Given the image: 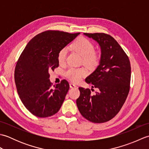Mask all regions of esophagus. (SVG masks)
Segmentation results:
<instances>
[{
    "label": "esophagus",
    "instance_id": "obj_1",
    "mask_svg": "<svg viewBox=\"0 0 149 149\" xmlns=\"http://www.w3.org/2000/svg\"><path fill=\"white\" fill-rule=\"evenodd\" d=\"M70 87L71 88H76V85H75L74 83H70Z\"/></svg>",
    "mask_w": 149,
    "mask_h": 149
}]
</instances>
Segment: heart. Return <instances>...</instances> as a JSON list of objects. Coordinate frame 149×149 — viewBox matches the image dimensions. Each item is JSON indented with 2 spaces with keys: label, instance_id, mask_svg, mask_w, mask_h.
Wrapping results in <instances>:
<instances>
[{
  "label": "heart",
  "instance_id": "obj_1",
  "mask_svg": "<svg viewBox=\"0 0 149 149\" xmlns=\"http://www.w3.org/2000/svg\"><path fill=\"white\" fill-rule=\"evenodd\" d=\"M72 49L83 57V63L84 65L90 69L95 68L100 61V56L95 51L93 43L85 38H79L72 44ZM67 48L63 47L59 50L58 55V60L60 65L64 64L67 55ZM87 70L84 68H69L65 72V75L68 79L77 83L83 77L86 76Z\"/></svg>",
  "mask_w": 149,
  "mask_h": 149
}]
</instances>
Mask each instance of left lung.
<instances>
[{"label":"left lung","instance_id":"obj_1","mask_svg":"<svg viewBox=\"0 0 149 149\" xmlns=\"http://www.w3.org/2000/svg\"><path fill=\"white\" fill-rule=\"evenodd\" d=\"M84 34L97 42L101 49L99 65L85 80L98 91L93 95L89 88L79 87L80 96L76 104L85 118L93 123H104L118 114L127 99L130 90L131 63L124 50L111 36L105 33Z\"/></svg>","mask_w":149,"mask_h":149}]
</instances>
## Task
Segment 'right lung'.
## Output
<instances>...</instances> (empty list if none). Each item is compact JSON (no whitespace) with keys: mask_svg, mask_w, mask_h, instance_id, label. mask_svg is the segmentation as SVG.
Masks as SVG:
<instances>
[{"mask_svg":"<svg viewBox=\"0 0 149 149\" xmlns=\"http://www.w3.org/2000/svg\"><path fill=\"white\" fill-rule=\"evenodd\" d=\"M79 33L46 31L30 40L19 57L15 70V81L19 97L26 109L40 118L58 112L70 85L63 79L54 85L49 72L59 66L58 52Z\"/></svg>","mask_w":149,"mask_h":149,"instance_id":"add662e5","label":"right lung"}]
</instances>
